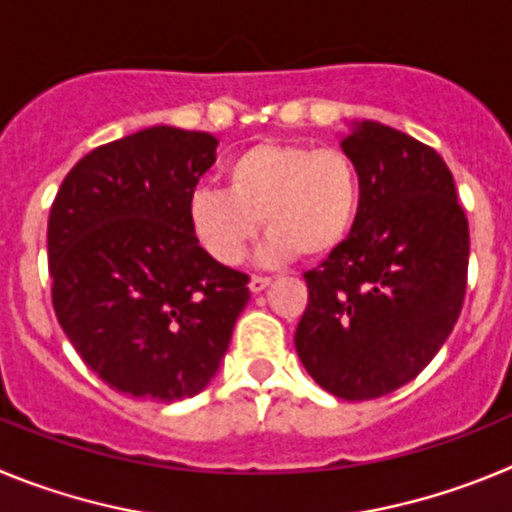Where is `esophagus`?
<instances>
[{"instance_id": "obj_1", "label": "esophagus", "mask_w": 512, "mask_h": 512, "mask_svg": "<svg viewBox=\"0 0 512 512\" xmlns=\"http://www.w3.org/2000/svg\"><path fill=\"white\" fill-rule=\"evenodd\" d=\"M269 284H271L269 277H251V282H248V289H251L253 295H259V292H264Z\"/></svg>"}]
</instances>
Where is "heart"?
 I'll list each match as a JSON object with an SVG mask.
<instances>
[{
  "label": "heart",
  "mask_w": 512,
  "mask_h": 512,
  "mask_svg": "<svg viewBox=\"0 0 512 512\" xmlns=\"http://www.w3.org/2000/svg\"><path fill=\"white\" fill-rule=\"evenodd\" d=\"M225 189L202 187L187 217L202 251L217 264H241L264 220L259 256L284 264L297 253L320 259L338 251L359 217L361 179L341 148L253 143L225 164Z\"/></svg>",
  "instance_id": "b5f03b06"
}]
</instances>
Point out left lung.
Listing matches in <instances>:
<instances>
[{
	"label": "left lung",
	"instance_id": "obj_1",
	"mask_svg": "<svg viewBox=\"0 0 512 512\" xmlns=\"http://www.w3.org/2000/svg\"><path fill=\"white\" fill-rule=\"evenodd\" d=\"M341 148L361 179L356 225L305 274L295 333L302 366L341 400H372L418 377L459 320L469 225L433 148L382 122H351Z\"/></svg>",
	"mask_w": 512,
	"mask_h": 512
}]
</instances>
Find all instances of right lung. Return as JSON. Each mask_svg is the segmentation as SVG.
<instances>
[{
  "mask_svg": "<svg viewBox=\"0 0 512 512\" xmlns=\"http://www.w3.org/2000/svg\"><path fill=\"white\" fill-rule=\"evenodd\" d=\"M217 138L138 130L66 174L48 220L53 310L81 361L135 400L200 395L220 369L248 277L210 259L187 205Z\"/></svg>",
  "mask_w": 512,
  "mask_h": 512,
  "instance_id": "add662e5",
  "label": "right lung"
}]
</instances>
